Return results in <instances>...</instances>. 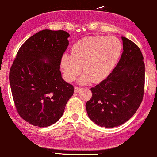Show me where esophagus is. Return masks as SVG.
<instances>
[{
    "label": "esophagus",
    "mask_w": 157,
    "mask_h": 157,
    "mask_svg": "<svg viewBox=\"0 0 157 157\" xmlns=\"http://www.w3.org/2000/svg\"><path fill=\"white\" fill-rule=\"evenodd\" d=\"M81 90H82V88L78 87V86H75V87H74V91H75V93H78V92L80 91Z\"/></svg>",
    "instance_id": "obj_1"
}]
</instances>
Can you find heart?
<instances>
[{"label": "heart", "mask_w": 157, "mask_h": 157, "mask_svg": "<svg viewBox=\"0 0 157 157\" xmlns=\"http://www.w3.org/2000/svg\"><path fill=\"white\" fill-rule=\"evenodd\" d=\"M118 39L104 36H87L73 45L71 54L62 58V67L67 81H73L82 72V83L100 82L111 73L121 55Z\"/></svg>", "instance_id": "1"}]
</instances>
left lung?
<instances>
[{"instance_id":"1","label":"left lung","mask_w":157,"mask_h":157,"mask_svg":"<svg viewBox=\"0 0 157 157\" xmlns=\"http://www.w3.org/2000/svg\"><path fill=\"white\" fill-rule=\"evenodd\" d=\"M123 52L109 75L92 87V98L86 104L89 117L101 127L114 128L133 116L143 101L145 63L139 47L122 37Z\"/></svg>"}]
</instances>
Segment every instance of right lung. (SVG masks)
Instances as JSON below:
<instances>
[{"mask_svg": "<svg viewBox=\"0 0 157 157\" xmlns=\"http://www.w3.org/2000/svg\"><path fill=\"white\" fill-rule=\"evenodd\" d=\"M69 36L62 30L39 31L20 48L10 68L9 82L17 112L34 126L47 127L58 121L74 93L59 69Z\"/></svg>", "mask_w": 157, "mask_h": 157, "instance_id": "add662e5", "label": "right lung"}]
</instances>
